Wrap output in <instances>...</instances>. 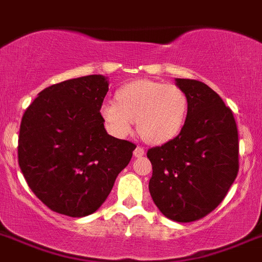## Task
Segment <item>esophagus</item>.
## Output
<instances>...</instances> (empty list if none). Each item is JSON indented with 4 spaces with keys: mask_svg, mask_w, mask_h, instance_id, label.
I'll return each mask as SVG.
<instances>
[{
    "mask_svg": "<svg viewBox=\"0 0 262 262\" xmlns=\"http://www.w3.org/2000/svg\"><path fill=\"white\" fill-rule=\"evenodd\" d=\"M143 155H144V149H143L142 147H136V148L134 149V156H135V158H142Z\"/></svg>",
    "mask_w": 262,
    "mask_h": 262,
    "instance_id": "34e87169",
    "label": "esophagus"
}]
</instances>
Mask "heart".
<instances>
[{
  "label": "heart",
  "mask_w": 262,
  "mask_h": 262,
  "mask_svg": "<svg viewBox=\"0 0 262 262\" xmlns=\"http://www.w3.org/2000/svg\"><path fill=\"white\" fill-rule=\"evenodd\" d=\"M187 111L188 99L180 87L149 79L124 84L116 93V102L106 100L100 107V115L116 136L128 135L136 120L142 139L156 146L175 139Z\"/></svg>",
  "instance_id": "obj_1"
}]
</instances>
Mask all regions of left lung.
Listing matches in <instances>:
<instances>
[{
	"label": "left lung",
	"instance_id": "obj_1",
	"mask_svg": "<svg viewBox=\"0 0 262 262\" xmlns=\"http://www.w3.org/2000/svg\"><path fill=\"white\" fill-rule=\"evenodd\" d=\"M188 99L184 126L175 139L149 148L148 188L169 220L189 223L220 204L238 172V134L231 108L203 82L176 78Z\"/></svg>",
	"mask_w": 262,
	"mask_h": 262
}]
</instances>
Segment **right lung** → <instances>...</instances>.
I'll list each match as a JSON object with an SVG mask.
<instances>
[{
  "mask_svg": "<svg viewBox=\"0 0 262 262\" xmlns=\"http://www.w3.org/2000/svg\"><path fill=\"white\" fill-rule=\"evenodd\" d=\"M108 78L86 75L46 87L22 116L18 163L30 189L51 211L84 217L103 204L135 144L104 128Z\"/></svg>",
  "mask_w": 262,
  "mask_h": 262,
  "instance_id": "obj_1",
  "label": "right lung"
}]
</instances>
